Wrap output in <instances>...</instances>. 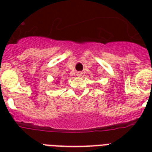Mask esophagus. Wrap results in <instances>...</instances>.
I'll use <instances>...</instances> for the list:
<instances>
[{"mask_svg": "<svg viewBox=\"0 0 152 152\" xmlns=\"http://www.w3.org/2000/svg\"><path fill=\"white\" fill-rule=\"evenodd\" d=\"M76 76H83V72H78L76 73Z\"/></svg>", "mask_w": 152, "mask_h": 152, "instance_id": "34e87169", "label": "esophagus"}]
</instances>
